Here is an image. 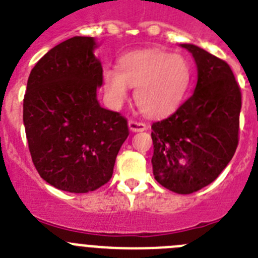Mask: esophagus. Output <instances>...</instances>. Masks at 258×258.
Here are the masks:
<instances>
[{
    "instance_id": "esophagus-1",
    "label": "esophagus",
    "mask_w": 258,
    "mask_h": 258,
    "mask_svg": "<svg viewBox=\"0 0 258 258\" xmlns=\"http://www.w3.org/2000/svg\"><path fill=\"white\" fill-rule=\"evenodd\" d=\"M129 129H131L132 132H143L147 129V125L142 121L131 120V121H129Z\"/></svg>"
}]
</instances>
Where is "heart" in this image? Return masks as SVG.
I'll return each instance as SVG.
<instances>
[{
	"instance_id": "obj_1",
	"label": "heart",
	"mask_w": 258,
	"mask_h": 258,
	"mask_svg": "<svg viewBox=\"0 0 258 258\" xmlns=\"http://www.w3.org/2000/svg\"><path fill=\"white\" fill-rule=\"evenodd\" d=\"M190 79V66L183 56L147 49L121 56L120 70H104L103 86L113 107L122 103L132 86L137 88L134 97L142 112L164 116L173 112L183 101Z\"/></svg>"
}]
</instances>
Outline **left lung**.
Returning a JSON list of instances; mask_svg holds the SVG:
<instances>
[{
	"mask_svg": "<svg viewBox=\"0 0 258 258\" xmlns=\"http://www.w3.org/2000/svg\"><path fill=\"white\" fill-rule=\"evenodd\" d=\"M198 67L195 92L174 113L152 124V169L161 186L192 194L221 174L236 151L241 93L226 61L182 44Z\"/></svg>",
	"mask_w": 258,
	"mask_h": 258,
	"instance_id": "1",
	"label": "left lung"
}]
</instances>
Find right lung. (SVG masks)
I'll return each instance as SVG.
<instances>
[{
    "instance_id": "add662e5",
    "label": "right lung",
    "mask_w": 258,
    "mask_h": 258,
    "mask_svg": "<svg viewBox=\"0 0 258 258\" xmlns=\"http://www.w3.org/2000/svg\"><path fill=\"white\" fill-rule=\"evenodd\" d=\"M93 37L68 38L36 63L23 101L32 161L41 178L67 192L94 191L111 179L129 136L127 120L99 106L103 83Z\"/></svg>"
}]
</instances>
